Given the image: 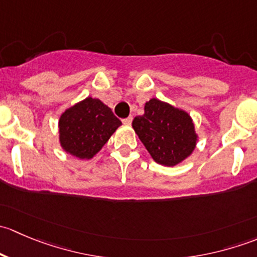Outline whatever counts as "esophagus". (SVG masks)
I'll return each instance as SVG.
<instances>
[{"mask_svg":"<svg viewBox=\"0 0 257 257\" xmlns=\"http://www.w3.org/2000/svg\"><path fill=\"white\" fill-rule=\"evenodd\" d=\"M132 120H133V118H132V116H128V118H124L121 121H123L124 124H126V125H129V124H132Z\"/></svg>","mask_w":257,"mask_h":257,"instance_id":"1","label":"esophagus"}]
</instances>
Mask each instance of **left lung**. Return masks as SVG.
Here are the masks:
<instances>
[{
    "label": "left lung",
    "instance_id": "1",
    "mask_svg": "<svg viewBox=\"0 0 257 257\" xmlns=\"http://www.w3.org/2000/svg\"><path fill=\"white\" fill-rule=\"evenodd\" d=\"M133 128L153 159L167 167L183 162L196 144L188 113L155 98L145 103L144 114L134 118Z\"/></svg>",
    "mask_w": 257,
    "mask_h": 257
}]
</instances>
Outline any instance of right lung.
<instances>
[{
  "label": "right lung",
  "mask_w": 257,
  "mask_h": 257,
  "mask_svg": "<svg viewBox=\"0 0 257 257\" xmlns=\"http://www.w3.org/2000/svg\"><path fill=\"white\" fill-rule=\"evenodd\" d=\"M121 124L112 109L88 97L67 109L59 118V141L66 152L90 159Z\"/></svg>",
  "instance_id": "obj_1"
}]
</instances>
